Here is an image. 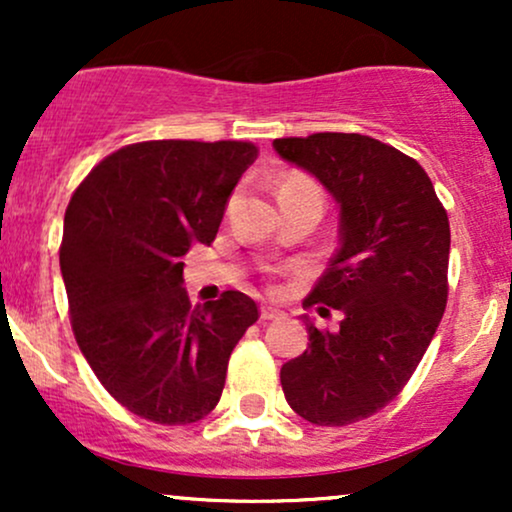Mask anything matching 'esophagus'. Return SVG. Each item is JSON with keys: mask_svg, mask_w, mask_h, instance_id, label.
<instances>
[{"mask_svg": "<svg viewBox=\"0 0 512 512\" xmlns=\"http://www.w3.org/2000/svg\"><path fill=\"white\" fill-rule=\"evenodd\" d=\"M279 317H284V313H281V310L269 308V305H262V310H260V320H264V322H272V320H279Z\"/></svg>", "mask_w": 512, "mask_h": 512, "instance_id": "1", "label": "esophagus"}]
</instances>
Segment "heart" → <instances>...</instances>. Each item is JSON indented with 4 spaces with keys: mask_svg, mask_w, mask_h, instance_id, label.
Listing matches in <instances>:
<instances>
[{
    "mask_svg": "<svg viewBox=\"0 0 512 512\" xmlns=\"http://www.w3.org/2000/svg\"><path fill=\"white\" fill-rule=\"evenodd\" d=\"M281 192H313V195H320L322 197L320 187H317L315 182H310V180H305V178L286 180L284 185H281ZM281 192H279V195H281Z\"/></svg>",
    "mask_w": 512,
    "mask_h": 512,
    "instance_id": "obj_1",
    "label": "heart"
}]
</instances>
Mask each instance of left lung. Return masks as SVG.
<instances>
[{"instance_id":"left-lung-1","label":"left lung","mask_w":512,"mask_h":512,"mask_svg":"<svg viewBox=\"0 0 512 512\" xmlns=\"http://www.w3.org/2000/svg\"><path fill=\"white\" fill-rule=\"evenodd\" d=\"M342 207L339 250L303 308L342 313L334 332L305 317L310 344L281 366L286 402L315 426H349L395 399L448 303L450 223L426 170L366 134L274 139Z\"/></svg>"}]
</instances>
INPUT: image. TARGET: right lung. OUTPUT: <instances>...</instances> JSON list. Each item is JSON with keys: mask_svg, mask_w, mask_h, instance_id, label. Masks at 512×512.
Masks as SVG:
<instances>
[{"mask_svg": "<svg viewBox=\"0 0 512 512\" xmlns=\"http://www.w3.org/2000/svg\"><path fill=\"white\" fill-rule=\"evenodd\" d=\"M252 142L154 139L105 156L81 180L60 245L69 320L96 378L146 421L185 426L219 404L228 358L255 325L240 291L192 305L182 257L214 243Z\"/></svg>", "mask_w": 512, "mask_h": 512, "instance_id": "add662e5", "label": "right lung"}]
</instances>
